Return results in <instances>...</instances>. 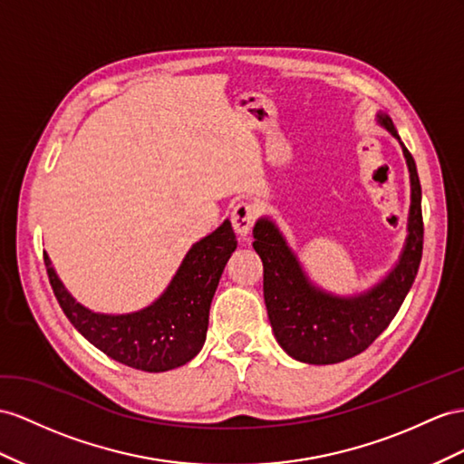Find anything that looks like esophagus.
Instances as JSON below:
<instances>
[{
	"label": "esophagus",
	"instance_id": "34e87169",
	"mask_svg": "<svg viewBox=\"0 0 464 464\" xmlns=\"http://www.w3.org/2000/svg\"><path fill=\"white\" fill-rule=\"evenodd\" d=\"M256 219V209L243 201V204H237L233 213H231V223H233V229L235 233H239L241 237H246L248 233L253 231V225Z\"/></svg>",
	"mask_w": 464,
	"mask_h": 464
}]
</instances>
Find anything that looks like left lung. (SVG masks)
<instances>
[{"label":"left lung","instance_id":"8db88e82","mask_svg":"<svg viewBox=\"0 0 464 464\" xmlns=\"http://www.w3.org/2000/svg\"><path fill=\"white\" fill-rule=\"evenodd\" d=\"M376 121L394 137L410 172L411 204L408 235L398 263L372 288L353 295L327 292L312 282L298 255L270 218L255 223V251L265 266V304L278 345L307 364H335L362 353L390 325L418 275L423 251L421 186L415 160L392 119L380 111Z\"/></svg>","mask_w":464,"mask_h":464}]
</instances>
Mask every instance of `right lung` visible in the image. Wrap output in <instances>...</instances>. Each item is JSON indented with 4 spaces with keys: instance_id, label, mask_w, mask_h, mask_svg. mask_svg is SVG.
<instances>
[{
    "instance_id": "add662e5",
    "label": "right lung",
    "mask_w": 464,
    "mask_h": 464,
    "mask_svg": "<svg viewBox=\"0 0 464 464\" xmlns=\"http://www.w3.org/2000/svg\"><path fill=\"white\" fill-rule=\"evenodd\" d=\"M235 248L231 221L225 219L192 245L159 298L130 314H100L82 305L46 253L44 265L63 312L93 347L137 371L166 372L192 361L204 347L213 294Z\"/></svg>"
}]
</instances>
